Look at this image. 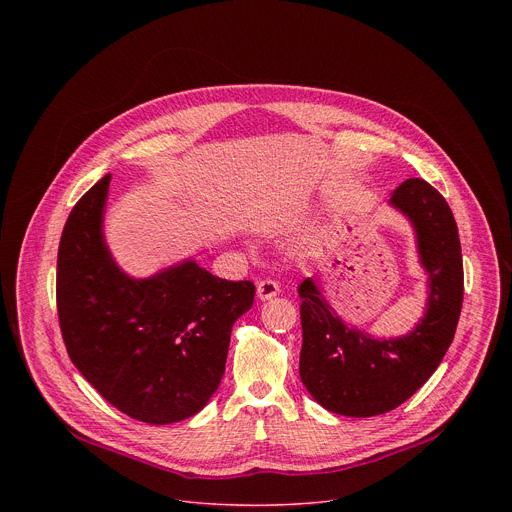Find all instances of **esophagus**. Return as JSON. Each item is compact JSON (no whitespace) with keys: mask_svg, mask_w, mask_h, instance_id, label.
<instances>
[{"mask_svg":"<svg viewBox=\"0 0 512 512\" xmlns=\"http://www.w3.org/2000/svg\"><path fill=\"white\" fill-rule=\"evenodd\" d=\"M275 296H279V285L277 281L273 279H263L257 283V298L261 302H267V300H273Z\"/></svg>","mask_w":512,"mask_h":512,"instance_id":"obj_1","label":"esophagus"}]
</instances>
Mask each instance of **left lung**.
<instances>
[{
  "instance_id": "8db88e82",
  "label": "left lung",
  "mask_w": 512,
  "mask_h": 512,
  "mask_svg": "<svg viewBox=\"0 0 512 512\" xmlns=\"http://www.w3.org/2000/svg\"><path fill=\"white\" fill-rule=\"evenodd\" d=\"M389 204L413 227L427 275L425 312L411 332L377 338L344 322L314 277L298 287L302 383L324 409L346 417H373L405 403L440 367L462 310V249L444 196L425 180L409 178Z\"/></svg>"
}]
</instances>
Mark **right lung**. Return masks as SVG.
<instances>
[{"mask_svg":"<svg viewBox=\"0 0 512 512\" xmlns=\"http://www.w3.org/2000/svg\"><path fill=\"white\" fill-rule=\"evenodd\" d=\"M111 176L72 208L56 263V306L72 364L125 415L168 425L196 415L225 375L233 324L253 306L251 281L184 259L131 277L113 259L103 216Z\"/></svg>","mask_w":512,"mask_h":512,"instance_id":"right-lung-1","label":"right lung"}]
</instances>
